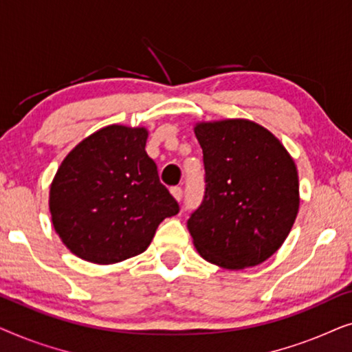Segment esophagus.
I'll return each instance as SVG.
<instances>
[{"label": "esophagus", "instance_id": "obj_1", "mask_svg": "<svg viewBox=\"0 0 352 352\" xmlns=\"http://www.w3.org/2000/svg\"><path fill=\"white\" fill-rule=\"evenodd\" d=\"M171 195L175 197V199L177 200V201H181V199H182V189L179 186H175V187H171Z\"/></svg>", "mask_w": 352, "mask_h": 352}]
</instances>
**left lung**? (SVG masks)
Returning a JSON list of instances; mask_svg holds the SVG:
<instances>
[{"instance_id": "obj_1", "label": "left lung", "mask_w": 352, "mask_h": 352, "mask_svg": "<svg viewBox=\"0 0 352 352\" xmlns=\"http://www.w3.org/2000/svg\"><path fill=\"white\" fill-rule=\"evenodd\" d=\"M205 195L187 229L200 256L224 269L258 266L290 234L300 208L295 162L250 120L197 123Z\"/></svg>"}]
</instances>
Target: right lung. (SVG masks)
I'll use <instances>...</instances> for the list:
<instances>
[{"label":"right lung","mask_w":352,"mask_h":352,"mask_svg":"<svg viewBox=\"0 0 352 352\" xmlns=\"http://www.w3.org/2000/svg\"><path fill=\"white\" fill-rule=\"evenodd\" d=\"M147 129L110 124L60 163L50 190L52 226L85 261L113 264L146 252L179 205L146 152Z\"/></svg>","instance_id":"1"}]
</instances>
